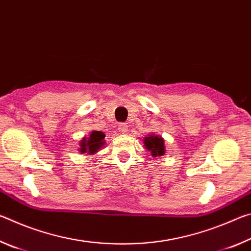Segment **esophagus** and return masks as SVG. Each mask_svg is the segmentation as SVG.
Instances as JSON below:
<instances>
[{"label": "esophagus", "mask_w": 251, "mask_h": 251, "mask_svg": "<svg viewBox=\"0 0 251 251\" xmlns=\"http://www.w3.org/2000/svg\"><path fill=\"white\" fill-rule=\"evenodd\" d=\"M118 130H120L121 134H126L127 130H128V125H127V124H120V125H118Z\"/></svg>", "instance_id": "1"}]
</instances>
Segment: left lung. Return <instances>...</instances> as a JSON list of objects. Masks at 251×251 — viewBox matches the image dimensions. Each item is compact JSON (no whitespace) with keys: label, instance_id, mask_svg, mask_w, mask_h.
I'll use <instances>...</instances> for the list:
<instances>
[{"label":"left lung","instance_id":"1","mask_svg":"<svg viewBox=\"0 0 251 251\" xmlns=\"http://www.w3.org/2000/svg\"><path fill=\"white\" fill-rule=\"evenodd\" d=\"M143 143L144 147H145L148 151H151L152 157L163 156L165 154V151H165L166 150V147H165V141L160 135L151 133L144 138Z\"/></svg>","mask_w":251,"mask_h":251}]
</instances>
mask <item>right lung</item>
I'll list each match as a JSON object with an SVG mask.
<instances>
[{
    "label": "right lung",
    "mask_w": 251,
    "mask_h": 251,
    "mask_svg": "<svg viewBox=\"0 0 251 251\" xmlns=\"http://www.w3.org/2000/svg\"><path fill=\"white\" fill-rule=\"evenodd\" d=\"M105 134L103 131L99 130H92L91 134L84 137L79 141V147L78 151L80 154L85 155H95L97 151H100L105 145Z\"/></svg>",
    "instance_id": "right-lung-1"
}]
</instances>
